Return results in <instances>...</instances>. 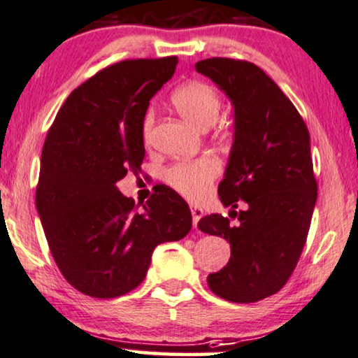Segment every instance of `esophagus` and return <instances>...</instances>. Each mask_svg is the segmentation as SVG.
<instances>
[{
  "label": "esophagus",
  "mask_w": 358,
  "mask_h": 358,
  "mask_svg": "<svg viewBox=\"0 0 358 358\" xmlns=\"http://www.w3.org/2000/svg\"><path fill=\"white\" fill-rule=\"evenodd\" d=\"M190 213H192V220H194V227L196 229V224H199L201 216H203V210L196 205H190Z\"/></svg>",
  "instance_id": "esophagus-1"
}]
</instances>
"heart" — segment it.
<instances>
[{
	"label": "heart",
	"instance_id": "b5f03b06",
	"mask_svg": "<svg viewBox=\"0 0 358 358\" xmlns=\"http://www.w3.org/2000/svg\"><path fill=\"white\" fill-rule=\"evenodd\" d=\"M171 101L185 121L199 129L213 126L221 110V100L215 87L199 80L179 87L171 96ZM150 126H152V116L148 115L143 122L145 137L148 136ZM217 171L220 166L216 159L206 157L168 168L164 171V180L178 194L196 200L206 194Z\"/></svg>",
	"mask_w": 358,
	"mask_h": 358
}]
</instances>
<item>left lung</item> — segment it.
<instances>
[{
  "label": "left lung",
  "instance_id": "8db88e82",
  "mask_svg": "<svg viewBox=\"0 0 358 358\" xmlns=\"http://www.w3.org/2000/svg\"><path fill=\"white\" fill-rule=\"evenodd\" d=\"M234 108V137L217 185L224 206L237 216L201 217L199 229L231 243V258L208 274L217 297L250 303L276 294L291 278L317 203V180L310 157V134L291 100L260 67L229 58L195 64ZM232 216V217H234Z\"/></svg>",
  "mask_w": 358,
  "mask_h": 358
}]
</instances>
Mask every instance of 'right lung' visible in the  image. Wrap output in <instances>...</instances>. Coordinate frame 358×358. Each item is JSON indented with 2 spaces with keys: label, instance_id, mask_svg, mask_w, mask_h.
Segmentation results:
<instances>
[{
  "label": "right lung",
  "instance_id": "obj_1",
  "mask_svg": "<svg viewBox=\"0 0 358 358\" xmlns=\"http://www.w3.org/2000/svg\"><path fill=\"white\" fill-rule=\"evenodd\" d=\"M176 56L127 59L71 93L41 152L37 211L59 271L96 299L131 292L145 279L155 247L189 234V205L169 187L143 211L116 182L141 173L150 100L173 77Z\"/></svg>",
  "mask_w": 358,
  "mask_h": 358
}]
</instances>
